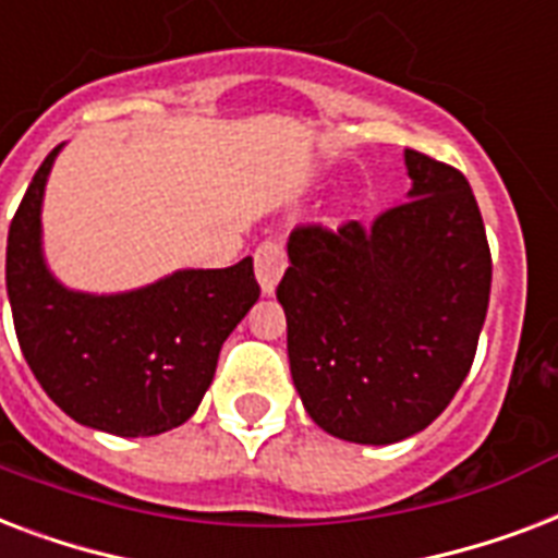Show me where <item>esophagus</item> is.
I'll return each mask as SVG.
<instances>
[{"label": "esophagus", "instance_id": "obj_1", "mask_svg": "<svg viewBox=\"0 0 558 558\" xmlns=\"http://www.w3.org/2000/svg\"><path fill=\"white\" fill-rule=\"evenodd\" d=\"M284 267H288V258H284V250L276 241H265L256 250V279L265 296L276 291V284L284 276Z\"/></svg>", "mask_w": 558, "mask_h": 558}]
</instances>
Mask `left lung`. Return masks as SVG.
<instances>
[{
	"mask_svg": "<svg viewBox=\"0 0 558 558\" xmlns=\"http://www.w3.org/2000/svg\"><path fill=\"white\" fill-rule=\"evenodd\" d=\"M404 166L408 197L369 227H296L276 288L302 408L357 445L401 442L448 408L489 308L492 256L469 180L410 148Z\"/></svg>",
	"mask_w": 558,
	"mask_h": 558,
	"instance_id": "1",
	"label": "left lung"
}]
</instances>
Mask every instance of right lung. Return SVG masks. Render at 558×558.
<instances>
[{
    "mask_svg": "<svg viewBox=\"0 0 558 558\" xmlns=\"http://www.w3.org/2000/svg\"><path fill=\"white\" fill-rule=\"evenodd\" d=\"M63 145L37 168L11 230L5 282L23 355L77 425L116 436L180 427L209 390L223 340L258 300L253 258L183 267L133 291H75L43 250V197Z\"/></svg>",
    "mask_w": 558,
    "mask_h": 558,
    "instance_id": "right-lung-1",
    "label": "right lung"
}]
</instances>
